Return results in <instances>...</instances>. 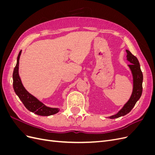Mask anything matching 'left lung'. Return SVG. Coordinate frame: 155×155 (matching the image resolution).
<instances>
[{"label": "left lung", "instance_id": "obj_1", "mask_svg": "<svg viewBox=\"0 0 155 155\" xmlns=\"http://www.w3.org/2000/svg\"><path fill=\"white\" fill-rule=\"evenodd\" d=\"M127 58L130 63L128 66L130 68L133 76V91L129 100L126 103L124 107L115 115L110 116L109 118L114 119L128 114L133 109L136 103L138 101L142 94L143 74L140 68V65L137 57L131 54L130 51L127 50Z\"/></svg>", "mask_w": 155, "mask_h": 155}]
</instances>
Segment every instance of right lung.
I'll use <instances>...</instances> for the list:
<instances>
[{
  "label": "right lung",
  "instance_id": "1",
  "mask_svg": "<svg viewBox=\"0 0 155 155\" xmlns=\"http://www.w3.org/2000/svg\"><path fill=\"white\" fill-rule=\"evenodd\" d=\"M21 54V50L18 55L16 66L13 70V86L14 91L19 97L26 109L39 116H50L53 115L59 111L57 108H50L45 106L43 103L39 101L34 96L28 92L23 87L19 76H18V63Z\"/></svg>",
  "mask_w": 155,
  "mask_h": 155
}]
</instances>
